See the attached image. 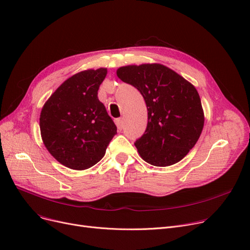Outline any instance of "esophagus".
I'll return each instance as SVG.
<instances>
[{
  "label": "esophagus",
  "mask_w": 250,
  "mask_h": 250,
  "mask_svg": "<svg viewBox=\"0 0 250 250\" xmlns=\"http://www.w3.org/2000/svg\"><path fill=\"white\" fill-rule=\"evenodd\" d=\"M115 123H116V125H117L119 130H122L123 127H124V120H123V118H118V119H116V120H115Z\"/></svg>",
  "instance_id": "obj_1"
}]
</instances>
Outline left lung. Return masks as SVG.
I'll return each instance as SVG.
<instances>
[{
  "instance_id": "left-lung-1",
  "label": "left lung",
  "mask_w": 250,
  "mask_h": 250,
  "mask_svg": "<svg viewBox=\"0 0 250 250\" xmlns=\"http://www.w3.org/2000/svg\"><path fill=\"white\" fill-rule=\"evenodd\" d=\"M123 82L141 92L147 108V125L134 145L148 164L165 167L193 148L202 132L204 113L196 88L169 67L159 63L117 69Z\"/></svg>"
}]
</instances>
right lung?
Listing matches in <instances>:
<instances>
[{
    "mask_svg": "<svg viewBox=\"0 0 250 250\" xmlns=\"http://www.w3.org/2000/svg\"><path fill=\"white\" fill-rule=\"evenodd\" d=\"M106 68L87 69L68 78L45 103L40 129L46 148L75 170L95 165L117 134V127L97 97Z\"/></svg>",
    "mask_w": 250,
    "mask_h": 250,
    "instance_id": "1",
    "label": "right lung"
}]
</instances>
